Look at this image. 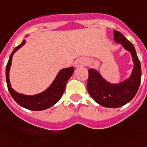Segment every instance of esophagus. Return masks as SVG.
I'll list each match as a JSON object with an SVG mask.
<instances>
[{"mask_svg":"<svg viewBox=\"0 0 147 147\" xmlns=\"http://www.w3.org/2000/svg\"><path fill=\"white\" fill-rule=\"evenodd\" d=\"M86 64H87L86 59H83V58H80V59H77L76 61V62H75V66L76 68H78V67L85 66Z\"/></svg>","mask_w":147,"mask_h":147,"instance_id":"34e87169","label":"esophagus"}]
</instances>
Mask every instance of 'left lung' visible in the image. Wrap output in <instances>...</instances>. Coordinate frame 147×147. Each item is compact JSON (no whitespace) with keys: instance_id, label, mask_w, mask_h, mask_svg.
<instances>
[{"instance_id":"obj_1","label":"left lung","mask_w":147,"mask_h":147,"mask_svg":"<svg viewBox=\"0 0 147 147\" xmlns=\"http://www.w3.org/2000/svg\"><path fill=\"white\" fill-rule=\"evenodd\" d=\"M115 42L121 43L132 55L134 69L130 78L119 84H111L94 69H89L87 89L92 98L103 107L116 108L127 104L136 95L141 80V66L134 45L121 33L114 30Z\"/></svg>"}]
</instances>
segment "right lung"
Returning a JSON list of instances; mask_svg holds the SVG:
<instances>
[{
    "label": "right lung",
    "mask_w": 147,
    "mask_h": 147,
    "mask_svg": "<svg viewBox=\"0 0 147 147\" xmlns=\"http://www.w3.org/2000/svg\"><path fill=\"white\" fill-rule=\"evenodd\" d=\"M25 42L26 41L23 40L21 44L19 45L13 50L7 64L6 81H7L8 91L10 92V95L13 98V100L21 107L31 111L46 110L56 104L60 100V98H62L65 89L66 82L73 74L75 68L70 67L60 70L50 86L47 90H45L44 92H41L40 94L35 95H25V94H20L11 88L10 78H9V71L12 62V56L16 51L18 50L22 46H24Z\"/></svg>",
    "instance_id": "add662e5"
}]
</instances>
